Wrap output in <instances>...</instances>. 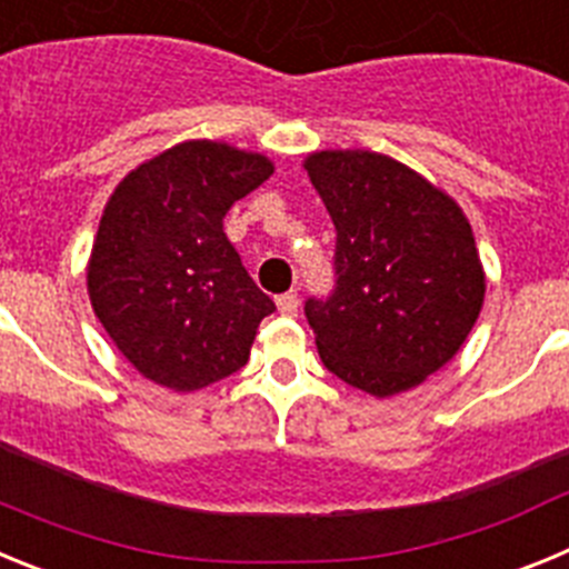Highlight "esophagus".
I'll use <instances>...</instances> for the list:
<instances>
[{"label": "esophagus", "instance_id": "esophagus-1", "mask_svg": "<svg viewBox=\"0 0 569 569\" xmlns=\"http://www.w3.org/2000/svg\"><path fill=\"white\" fill-rule=\"evenodd\" d=\"M276 308H279L281 316H296V310H299V296L293 290L276 296Z\"/></svg>", "mask_w": 569, "mask_h": 569}]
</instances>
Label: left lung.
<instances>
[{
  "label": "left lung",
  "instance_id": "1",
  "mask_svg": "<svg viewBox=\"0 0 569 569\" xmlns=\"http://www.w3.org/2000/svg\"><path fill=\"white\" fill-rule=\"evenodd\" d=\"M336 224V288L305 301L330 373L376 399L405 393L459 353L485 270L459 204L373 150L305 159Z\"/></svg>",
  "mask_w": 569,
  "mask_h": 569
}]
</instances>
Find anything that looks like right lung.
Instances as JSON below:
<instances>
[{
    "instance_id": "add662e5",
    "label": "right lung",
    "mask_w": 569,
    "mask_h": 569,
    "mask_svg": "<svg viewBox=\"0 0 569 569\" xmlns=\"http://www.w3.org/2000/svg\"><path fill=\"white\" fill-rule=\"evenodd\" d=\"M270 173L268 156L193 139L130 170L108 199L90 305L144 379L190 393L248 365L276 305L241 268L224 213Z\"/></svg>"
}]
</instances>
